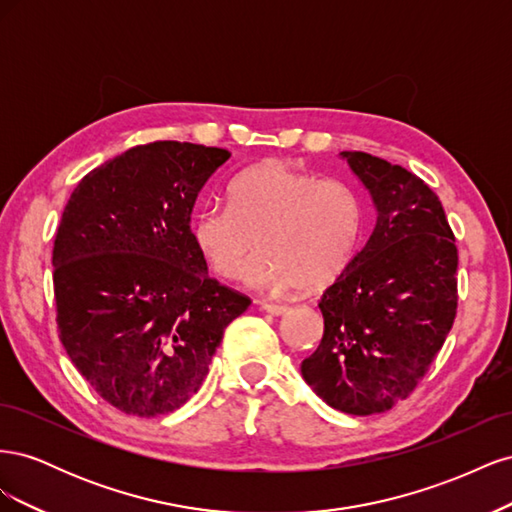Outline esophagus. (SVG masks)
Listing matches in <instances>:
<instances>
[{
    "mask_svg": "<svg viewBox=\"0 0 512 512\" xmlns=\"http://www.w3.org/2000/svg\"><path fill=\"white\" fill-rule=\"evenodd\" d=\"M260 309H265L267 314L280 316V314H286V312H288V305H284V303H273V301H262V303H260Z\"/></svg>",
    "mask_w": 512,
    "mask_h": 512,
    "instance_id": "34e87169",
    "label": "esophagus"
}]
</instances>
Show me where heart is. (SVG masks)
<instances>
[{
  "mask_svg": "<svg viewBox=\"0 0 512 512\" xmlns=\"http://www.w3.org/2000/svg\"><path fill=\"white\" fill-rule=\"evenodd\" d=\"M365 205L350 183L318 177L286 162L243 170L228 188V207H203L192 237L209 267L226 280L284 290H320L342 277L359 252Z\"/></svg>",
  "mask_w": 512,
  "mask_h": 512,
  "instance_id": "b5f03b06",
  "label": "heart"
}]
</instances>
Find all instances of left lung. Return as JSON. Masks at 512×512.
<instances>
[{
	"mask_svg": "<svg viewBox=\"0 0 512 512\" xmlns=\"http://www.w3.org/2000/svg\"><path fill=\"white\" fill-rule=\"evenodd\" d=\"M378 218L346 273L324 290L322 342L301 363L339 412L391 410L423 380L457 314V245L440 198L410 170L342 151Z\"/></svg>",
	"mask_w": 512,
	"mask_h": 512,
	"instance_id": "left-lung-1",
	"label": "left lung"
}]
</instances>
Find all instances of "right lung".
Here are the masks:
<instances>
[{
    "label": "right lung",
    "instance_id": "add662e5",
    "mask_svg": "<svg viewBox=\"0 0 512 512\" xmlns=\"http://www.w3.org/2000/svg\"><path fill=\"white\" fill-rule=\"evenodd\" d=\"M230 151L136 145L76 185L53 245L57 331L94 391L134 416L175 412L203 384L250 297L207 273L192 209Z\"/></svg>",
    "mask_w": 512,
    "mask_h": 512
}]
</instances>
